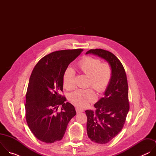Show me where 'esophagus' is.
Returning <instances> with one entry per match:
<instances>
[{
	"mask_svg": "<svg viewBox=\"0 0 156 156\" xmlns=\"http://www.w3.org/2000/svg\"><path fill=\"white\" fill-rule=\"evenodd\" d=\"M76 113L77 114H79V113H81V112H83V110L81 108H80L79 107H76Z\"/></svg>",
	"mask_w": 156,
	"mask_h": 156,
	"instance_id": "1",
	"label": "esophagus"
}]
</instances>
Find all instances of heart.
<instances>
[{
    "label": "heart",
    "instance_id": "b5f03b06",
    "mask_svg": "<svg viewBox=\"0 0 156 156\" xmlns=\"http://www.w3.org/2000/svg\"><path fill=\"white\" fill-rule=\"evenodd\" d=\"M78 69L90 76L89 85L99 93H104L109 86L113 76V70L108 62H101L95 57L86 56L78 63ZM63 85L70 91L75 87V72L71 67L66 68L63 75ZM96 95L92 87L77 89L69 94V101L75 105L84 107L89 103L95 101Z\"/></svg>",
    "mask_w": 156,
    "mask_h": 156
}]
</instances>
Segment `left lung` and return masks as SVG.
Segmentation results:
<instances>
[{
    "mask_svg": "<svg viewBox=\"0 0 156 156\" xmlns=\"http://www.w3.org/2000/svg\"><path fill=\"white\" fill-rule=\"evenodd\" d=\"M93 54L105 59L113 70L112 81L104 97L94 104L96 110H87V134L96 143L105 144L122 131L129 109L128 86L123 65L112 52L101 49H90Z\"/></svg>",
    "mask_w": 156,
    "mask_h": 156,
    "instance_id": "left-lung-1",
    "label": "left lung"
}]
</instances>
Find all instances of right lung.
Segmentation results:
<instances>
[{
    "instance_id": "1",
    "label": "right lung",
    "mask_w": 156,
    "mask_h": 156,
    "mask_svg": "<svg viewBox=\"0 0 156 156\" xmlns=\"http://www.w3.org/2000/svg\"><path fill=\"white\" fill-rule=\"evenodd\" d=\"M83 50L53 52L42 57L33 69L26 94L25 115L28 127L39 140L47 143L62 139L70 120L76 114L63 92V75L69 65ZM62 105L60 112L58 107Z\"/></svg>"
}]
</instances>
